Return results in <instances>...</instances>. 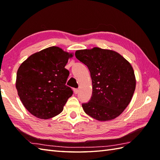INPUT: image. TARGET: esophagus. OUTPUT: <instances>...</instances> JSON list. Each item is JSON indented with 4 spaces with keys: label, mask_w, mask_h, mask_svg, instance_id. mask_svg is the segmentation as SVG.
Returning <instances> with one entry per match:
<instances>
[{
    "label": "esophagus",
    "mask_w": 160,
    "mask_h": 160,
    "mask_svg": "<svg viewBox=\"0 0 160 160\" xmlns=\"http://www.w3.org/2000/svg\"><path fill=\"white\" fill-rule=\"evenodd\" d=\"M73 91H74V93L75 94H77V93H78V92H79V89H74Z\"/></svg>",
    "instance_id": "esophagus-1"
}]
</instances>
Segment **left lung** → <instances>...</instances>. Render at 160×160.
Masks as SVG:
<instances>
[{
  "label": "left lung",
  "instance_id": "8db88e82",
  "mask_svg": "<svg viewBox=\"0 0 160 160\" xmlns=\"http://www.w3.org/2000/svg\"><path fill=\"white\" fill-rule=\"evenodd\" d=\"M75 56L87 66L92 80V96L82 104L84 112L99 121L119 116L130 103L135 89L131 64L114 51L98 47L78 50Z\"/></svg>",
  "mask_w": 160,
  "mask_h": 160
}]
</instances>
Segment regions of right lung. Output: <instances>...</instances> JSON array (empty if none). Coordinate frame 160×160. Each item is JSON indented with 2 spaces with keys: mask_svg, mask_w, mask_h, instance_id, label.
Listing matches in <instances>:
<instances>
[{
  "mask_svg": "<svg viewBox=\"0 0 160 160\" xmlns=\"http://www.w3.org/2000/svg\"><path fill=\"white\" fill-rule=\"evenodd\" d=\"M71 53L50 47L30 56L16 74L18 96L30 113L40 119L52 118L63 110L73 95L66 85L69 71L64 68Z\"/></svg>",
  "mask_w": 160,
  "mask_h": 160,
  "instance_id": "add662e5",
  "label": "right lung"
}]
</instances>
